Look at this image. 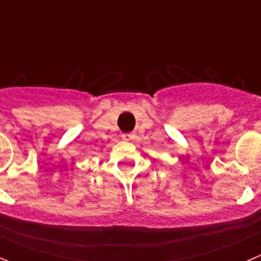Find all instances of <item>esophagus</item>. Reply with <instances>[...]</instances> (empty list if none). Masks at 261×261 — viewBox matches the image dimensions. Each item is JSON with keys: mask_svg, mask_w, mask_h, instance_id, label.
Here are the masks:
<instances>
[{"mask_svg": "<svg viewBox=\"0 0 261 261\" xmlns=\"http://www.w3.org/2000/svg\"><path fill=\"white\" fill-rule=\"evenodd\" d=\"M121 138H123V140H126V141H129V140H133V138H135V133L133 132L123 133V135H121Z\"/></svg>", "mask_w": 261, "mask_h": 261, "instance_id": "esophagus-1", "label": "esophagus"}]
</instances>
